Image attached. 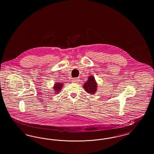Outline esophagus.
Returning a JSON list of instances; mask_svg holds the SVG:
<instances>
[{"instance_id": "obj_1", "label": "esophagus", "mask_w": 154, "mask_h": 154, "mask_svg": "<svg viewBox=\"0 0 154 154\" xmlns=\"http://www.w3.org/2000/svg\"><path fill=\"white\" fill-rule=\"evenodd\" d=\"M72 82H74V83H78L79 82V80L78 79H74L72 80Z\"/></svg>"}]
</instances>
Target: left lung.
Wrapping results in <instances>:
<instances>
[{"label": "left lung", "mask_w": 154, "mask_h": 154, "mask_svg": "<svg viewBox=\"0 0 154 154\" xmlns=\"http://www.w3.org/2000/svg\"><path fill=\"white\" fill-rule=\"evenodd\" d=\"M83 88L89 94L94 95L95 94L97 88V84L93 75H89L88 77V80L83 85Z\"/></svg>", "instance_id": "8db88e82"}]
</instances>
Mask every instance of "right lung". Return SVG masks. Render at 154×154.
I'll use <instances>...</instances> for the list:
<instances>
[{
    "instance_id": "obj_1",
    "label": "right lung",
    "mask_w": 154,
    "mask_h": 154,
    "mask_svg": "<svg viewBox=\"0 0 154 154\" xmlns=\"http://www.w3.org/2000/svg\"><path fill=\"white\" fill-rule=\"evenodd\" d=\"M63 84L62 83H60V82H57L56 84H54V86L53 87L54 90L55 91V94H57L60 92V91L62 89Z\"/></svg>"
}]
</instances>
